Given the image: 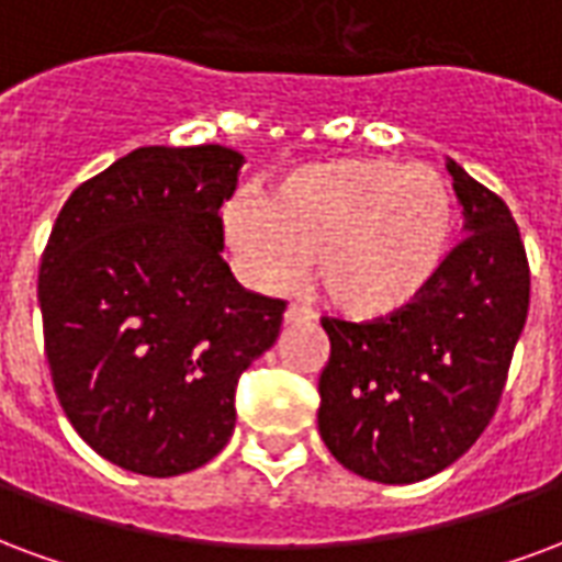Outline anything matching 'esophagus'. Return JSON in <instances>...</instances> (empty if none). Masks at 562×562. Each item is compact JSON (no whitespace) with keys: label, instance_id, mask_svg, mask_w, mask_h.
Segmentation results:
<instances>
[{"label":"esophagus","instance_id":"34e87169","mask_svg":"<svg viewBox=\"0 0 562 562\" xmlns=\"http://www.w3.org/2000/svg\"><path fill=\"white\" fill-rule=\"evenodd\" d=\"M314 321V314L308 308H302V305H286L284 311V323H311Z\"/></svg>","mask_w":562,"mask_h":562}]
</instances>
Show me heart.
<instances>
[{"mask_svg": "<svg viewBox=\"0 0 562 562\" xmlns=\"http://www.w3.org/2000/svg\"><path fill=\"white\" fill-rule=\"evenodd\" d=\"M224 245L263 290H290L308 272L350 321H389L443 276L458 236V203L443 176L392 158L308 164L266 200H233Z\"/></svg>", "mask_w": 562, "mask_h": 562, "instance_id": "obj_1", "label": "heart"}]
</instances>
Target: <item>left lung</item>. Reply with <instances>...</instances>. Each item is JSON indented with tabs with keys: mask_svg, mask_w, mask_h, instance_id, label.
Masks as SVG:
<instances>
[{
	"mask_svg": "<svg viewBox=\"0 0 562 562\" xmlns=\"http://www.w3.org/2000/svg\"><path fill=\"white\" fill-rule=\"evenodd\" d=\"M467 239L437 284L389 321L323 317V443L350 473L411 485L454 464L488 428L530 308V266L509 206L446 161Z\"/></svg>",
	"mask_w": 562,
	"mask_h": 562,
	"instance_id": "8db88e82",
	"label": "left lung"
}]
</instances>
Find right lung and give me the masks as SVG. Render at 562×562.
Returning a JSON list of instances; mask_svg holds the SVG:
<instances>
[{"label": "right lung", "instance_id": "1", "mask_svg": "<svg viewBox=\"0 0 562 562\" xmlns=\"http://www.w3.org/2000/svg\"><path fill=\"white\" fill-rule=\"evenodd\" d=\"M241 164L218 143L134 149L65 200L41 257L56 398L131 473L212 461L236 425L241 371L281 329L284 302L245 290L221 257Z\"/></svg>", "mask_w": 562, "mask_h": 562}]
</instances>
